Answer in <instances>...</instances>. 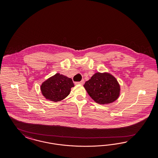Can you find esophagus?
<instances>
[{"instance_id":"1","label":"esophagus","mask_w":158,"mask_h":158,"mask_svg":"<svg viewBox=\"0 0 158 158\" xmlns=\"http://www.w3.org/2000/svg\"><path fill=\"white\" fill-rule=\"evenodd\" d=\"M84 83H85V81L83 79V80H81V81H77V82H75V84H76V85H83Z\"/></svg>"}]
</instances>
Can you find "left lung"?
I'll list each match as a JSON object with an SVG mask.
<instances>
[{
    "mask_svg": "<svg viewBox=\"0 0 158 158\" xmlns=\"http://www.w3.org/2000/svg\"><path fill=\"white\" fill-rule=\"evenodd\" d=\"M83 86L91 98L100 104H110L119 96V84L115 77L106 72H97Z\"/></svg>",
    "mask_w": 158,
    "mask_h": 158,
    "instance_id": "1",
    "label": "left lung"
}]
</instances>
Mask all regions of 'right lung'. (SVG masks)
<instances>
[{
    "label": "right lung",
    "mask_w": 158,
    "mask_h": 158,
    "mask_svg": "<svg viewBox=\"0 0 158 158\" xmlns=\"http://www.w3.org/2000/svg\"><path fill=\"white\" fill-rule=\"evenodd\" d=\"M73 86L71 78L57 73L44 81L40 86V89L46 99L57 102L67 97Z\"/></svg>",
    "instance_id": "add662e5"
}]
</instances>
